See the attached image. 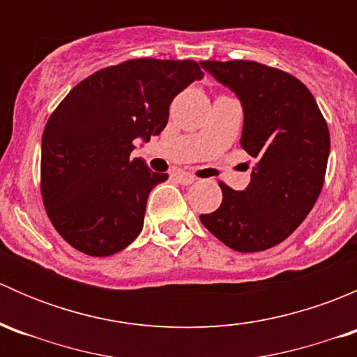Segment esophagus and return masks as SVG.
Returning a JSON list of instances; mask_svg holds the SVG:
<instances>
[{
	"mask_svg": "<svg viewBox=\"0 0 357 357\" xmlns=\"http://www.w3.org/2000/svg\"><path fill=\"white\" fill-rule=\"evenodd\" d=\"M176 181H178L179 185H183V186H188V185H192L193 181H195V176L190 174V172L179 171V172H176Z\"/></svg>",
	"mask_w": 357,
	"mask_h": 357,
	"instance_id": "34e87169",
	"label": "esophagus"
}]
</instances>
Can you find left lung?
<instances>
[{
	"mask_svg": "<svg viewBox=\"0 0 357 357\" xmlns=\"http://www.w3.org/2000/svg\"><path fill=\"white\" fill-rule=\"evenodd\" d=\"M200 66L240 100V145L257 160L245 190L221 183L222 204L202 214V225L236 252L278 245L318 200L330 155L328 126L311 91L287 72L248 60Z\"/></svg>",
	"mask_w": 357,
	"mask_h": 357,
	"instance_id": "1",
	"label": "left lung"
}]
</instances>
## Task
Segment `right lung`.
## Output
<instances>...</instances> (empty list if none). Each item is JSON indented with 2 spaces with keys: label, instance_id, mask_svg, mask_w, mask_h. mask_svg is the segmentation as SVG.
<instances>
[{
  "label": "right lung",
  "instance_id": "obj_1",
  "mask_svg": "<svg viewBox=\"0 0 357 357\" xmlns=\"http://www.w3.org/2000/svg\"><path fill=\"white\" fill-rule=\"evenodd\" d=\"M193 60H129L79 82L46 122L41 193L62 238L107 257L142 233L146 200L167 174L132 158L136 139L160 135L178 93L200 81Z\"/></svg>",
  "mask_w": 357,
  "mask_h": 357
}]
</instances>
